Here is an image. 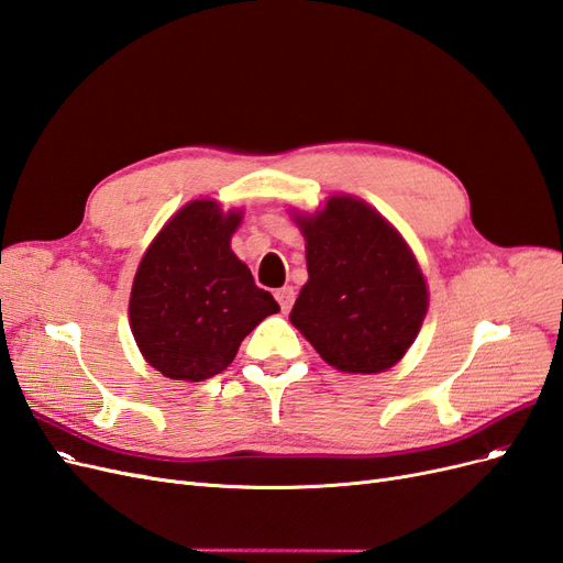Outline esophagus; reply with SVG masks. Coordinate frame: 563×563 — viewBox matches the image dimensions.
<instances>
[{
  "instance_id": "obj_1",
  "label": "esophagus",
  "mask_w": 563,
  "mask_h": 563,
  "mask_svg": "<svg viewBox=\"0 0 563 563\" xmlns=\"http://www.w3.org/2000/svg\"><path fill=\"white\" fill-rule=\"evenodd\" d=\"M295 297H297V292H295V287H289V285H285V287L276 289V299H278V303H280V308H283V311H289V308H292V303H295Z\"/></svg>"
}]
</instances>
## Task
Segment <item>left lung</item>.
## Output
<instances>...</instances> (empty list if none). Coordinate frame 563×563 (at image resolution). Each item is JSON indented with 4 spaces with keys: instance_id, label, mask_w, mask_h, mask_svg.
I'll list each match as a JSON object with an SVG mask.
<instances>
[{
    "instance_id": "8db88e82",
    "label": "left lung",
    "mask_w": 563,
    "mask_h": 563,
    "mask_svg": "<svg viewBox=\"0 0 563 563\" xmlns=\"http://www.w3.org/2000/svg\"><path fill=\"white\" fill-rule=\"evenodd\" d=\"M295 222L306 239L308 283L289 320L332 367L386 372L402 360L428 311L426 278L409 245L353 196H332Z\"/></svg>"
}]
</instances>
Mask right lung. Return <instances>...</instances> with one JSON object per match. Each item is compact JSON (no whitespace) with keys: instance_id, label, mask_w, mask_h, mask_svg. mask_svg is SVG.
Instances as JSON below:
<instances>
[{"instance_id":"obj_1","label":"right lung","mask_w":563,"mask_h":563,"mask_svg":"<svg viewBox=\"0 0 563 563\" xmlns=\"http://www.w3.org/2000/svg\"><path fill=\"white\" fill-rule=\"evenodd\" d=\"M241 210L201 198L179 210L144 252L131 289V330L154 369L175 380L224 372L241 341L278 313L271 292L231 252Z\"/></svg>"}]
</instances>
